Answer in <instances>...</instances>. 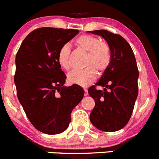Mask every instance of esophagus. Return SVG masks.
<instances>
[{"instance_id":"obj_1","label":"esophagus","mask_w":159,"mask_h":159,"mask_svg":"<svg viewBox=\"0 0 159 159\" xmlns=\"http://www.w3.org/2000/svg\"><path fill=\"white\" fill-rule=\"evenodd\" d=\"M84 96H87V95H89V93H88V89H84Z\"/></svg>"}]
</instances>
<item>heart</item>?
Here are the masks:
<instances>
[{
    "mask_svg": "<svg viewBox=\"0 0 159 159\" xmlns=\"http://www.w3.org/2000/svg\"><path fill=\"white\" fill-rule=\"evenodd\" d=\"M75 45L78 48L88 52L85 60V65H90L82 70H74L68 75V80L71 84L78 85H89L95 78L96 72H103L109 66L111 61V54L110 48L105 43L101 42L96 37L89 34H83L75 41ZM70 48L65 44L58 51L57 60L59 65L63 69L68 70L70 68Z\"/></svg>",
    "mask_w": 159,
    "mask_h": 159,
    "instance_id": "1",
    "label": "heart"
}]
</instances>
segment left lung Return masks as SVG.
<instances>
[{
    "label": "left lung",
    "instance_id": "left-lung-1",
    "mask_svg": "<svg viewBox=\"0 0 159 159\" xmlns=\"http://www.w3.org/2000/svg\"><path fill=\"white\" fill-rule=\"evenodd\" d=\"M89 32L102 36L111 54L109 66L88 91L95 102L90 121L101 131H116L127 125L134 109L139 93L137 63L131 46L121 35L106 30ZM98 85L104 89H96Z\"/></svg>",
    "mask_w": 159,
    "mask_h": 159
}]
</instances>
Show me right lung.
Masks as SVG:
<instances>
[{
  "mask_svg": "<svg viewBox=\"0 0 159 159\" xmlns=\"http://www.w3.org/2000/svg\"><path fill=\"white\" fill-rule=\"evenodd\" d=\"M78 30L41 28L25 38L15 58L14 83L20 105L34 127L48 134L68 129L72 110L84 97L78 84L65 86L58 51Z\"/></svg>",
  "mask_w": 159,
  "mask_h": 159,
  "instance_id": "1",
  "label": "right lung"
}]
</instances>
